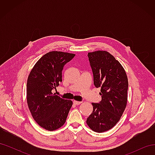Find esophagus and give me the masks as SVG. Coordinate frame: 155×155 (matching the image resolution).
<instances>
[{"mask_svg": "<svg viewBox=\"0 0 155 155\" xmlns=\"http://www.w3.org/2000/svg\"><path fill=\"white\" fill-rule=\"evenodd\" d=\"M73 103H74V105H79V104H81V101H78L74 100V101H73Z\"/></svg>", "mask_w": 155, "mask_h": 155, "instance_id": "1", "label": "esophagus"}]
</instances>
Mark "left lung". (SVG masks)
I'll return each instance as SVG.
<instances>
[{
    "label": "left lung",
    "mask_w": 155,
    "mask_h": 155,
    "mask_svg": "<svg viewBox=\"0 0 155 155\" xmlns=\"http://www.w3.org/2000/svg\"><path fill=\"white\" fill-rule=\"evenodd\" d=\"M94 85L101 88V101L92 103L93 111L87 120L88 126L97 133L110 130L118 122L127 103L128 79L122 65L107 51L88 53Z\"/></svg>",
    "instance_id": "obj_1"
}]
</instances>
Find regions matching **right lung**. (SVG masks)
Masks as SVG:
<instances>
[{
    "instance_id": "obj_1",
    "label": "right lung",
    "mask_w": 155,
    "mask_h": 155,
    "mask_svg": "<svg viewBox=\"0 0 155 155\" xmlns=\"http://www.w3.org/2000/svg\"><path fill=\"white\" fill-rule=\"evenodd\" d=\"M74 56L63 51H50L37 61L28 78V106L33 118L46 130L61 127L72 105V100L63 99L51 91L62 81L63 67Z\"/></svg>"
}]
</instances>
